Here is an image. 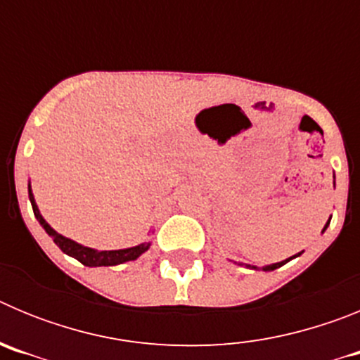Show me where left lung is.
Segmentation results:
<instances>
[{
  "instance_id": "obj_1",
  "label": "left lung",
  "mask_w": 360,
  "mask_h": 360,
  "mask_svg": "<svg viewBox=\"0 0 360 360\" xmlns=\"http://www.w3.org/2000/svg\"><path fill=\"white\" fill-rule=\"evenodd\" d=\"M333 187H335V174H333ZM330 219H332V218H330ZM330 219H328V221H326V225H324V227H323L321 234H323V232L326 231V229H328ZM301 254H303V250H301V252H299V254H295V256L288 257V259H283V262H279V263H272V265H265V266H262V269H259V266H256V265H245V266H249V269H254V270H265V272H270V270L279 269V266H283V265H285V263H288V262H290V259H294V257L301 256ZM240 265H243V263H240Z\"/></svg>"
}]
</instances>
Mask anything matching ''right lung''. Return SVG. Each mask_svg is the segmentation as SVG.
Segmentation results:
<instances>
[{"mask_svg":"<svg viewBox=\"0 0 360 360\" xmlns=\"http://www.w3.org/2000/svg\"><path fill=\"white\" fill-rule=\"evenodd\" d=\"M28 198H30L32 209H34V216H36V219L39 221L41 227L44 229V232L52 238L53 243H56L63 252L75 257V259L81 262L84 266H115V265H122V263L135 262L136 257H141L142 254L151 247V241H144V243H139L135 245V247L117 249V250H97V249H91V247H84V245L63 236V234H59L56 229L50 227L49 221H46V219L43 218V214L39 212L36 198H34V193H32L30 182H28Z\"/></svg>","mask_w":360,"mask_h":360,"instance_id":"obj_1","label":"right lung"}]
</instances>
